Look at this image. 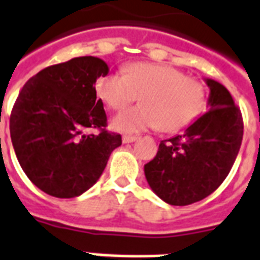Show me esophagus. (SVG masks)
Here are the masks:
<instances>
[{"label": "esophagus", "instance_id": "1", "mask_svg": "<svg viewBox=\"0 0 260 260\" xmlns=\"http://www.w3.org/2000/svg\"><path fill=\"white\" fill-rule=\"evenodd\" d=\"M136 139H138V136H131V135L122 136V142H124V143H132V142H135Z\"/></svg>", "mask_w": 260, "mask_h": 260}]
</instances>
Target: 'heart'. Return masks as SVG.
<instances>
[{
    "label": "heart",
    "mask_w": 260,
    "mask_h": 260,
    "mask_svg": "<svg viewBox=\"0 0 260 260\" xmlns=\"http://www.w3.org/2000/svg\"><path fill=\"white\" fill-rule=\"evenodd\" d=\"M96 93L113 110H121L140 98L142 106L113 117L110 126L121 134L161 128L175 132L187 126L205 103V86L175 67L134 63L125 74L109 73L96 81Z\"/></svg>",
    "instance_id": "1"
}]
</instances>
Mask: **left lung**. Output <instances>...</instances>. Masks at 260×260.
<instances>
[{"label": "left lung", "mask_w": 260, "mask_h": 260, "mask_svg": "<svg viewBox=\"0 0 260 260\" xmlns=\"http://www.w3.org/2000/svg\"><path fill=\"white\" fill-rule=\"evenodd\" d=\"M208 110L183 134L162 140L145 165L147 183L171 205L201 201L222 184L230 172L243 140V117L230 92L205 78Z\"/></svg>", "instance_id": "left-lung-1"}]
</instances>
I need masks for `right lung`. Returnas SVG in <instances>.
I'll use <instances>...</instances> for the list:
<instances>
[{
	"instance_id": "obj_1",
	"label": "right lung",
	"mask_w": 260,
	"mask_h": 260,
	"mask_svg": "<svg viewBox=\"0 0 260 260\" xmlns=\"http://www.w3.org/2000/svg\"><path fill=\"white\" fill-rule=\"evenodd\" d=\"M109 74L105 60L74 57L31 77L17 96L9 121L17 161L44 193L78 197L98 182L121 135L105 129L103 102L95 84ZM89 127L99 134H86Z\"/></svg>"
}]
</instances>
